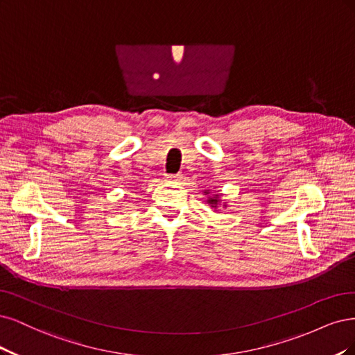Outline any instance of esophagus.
I'll return each mask as SVG.
<instances>
[{
  "mask_svg": "<svg viewBox=\"0 0 355 355\" xmlns=\"http://www.w3.org/2000/svg\"><path fill=\"white\" fill-rule=\"evenodd\" d=\"M165 178H166V181H169V182H180L181 178H182V175H181V174H177V175L168 174V175H165Z\"/></svg>",
  "mask_w": 355,
  "mask_h": 355,
  "instance_id": "obj_1",
  "label": "esophagus"
}]
</instances>
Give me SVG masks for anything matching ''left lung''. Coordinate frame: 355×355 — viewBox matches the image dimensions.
<instances>
[{
	"instance_id": "obj_1",
	"label": "left lung",
	"mask_w": 355,
	"mask_h": 355,
	"mask_svg": "<svg viewBox=\"0 0 355 355\" xmlns=\"http://www.w3.org/2000/svg\"><path fill=\"white\" fill-rule=\"evenodd\" d=\"M203 193L208 196L207 198V203L214 209V212H218L220 207L227 208V202L221 199L223 194L218 190H209V189H207V190H203Z\"/></svg>"
}]
</instances>
